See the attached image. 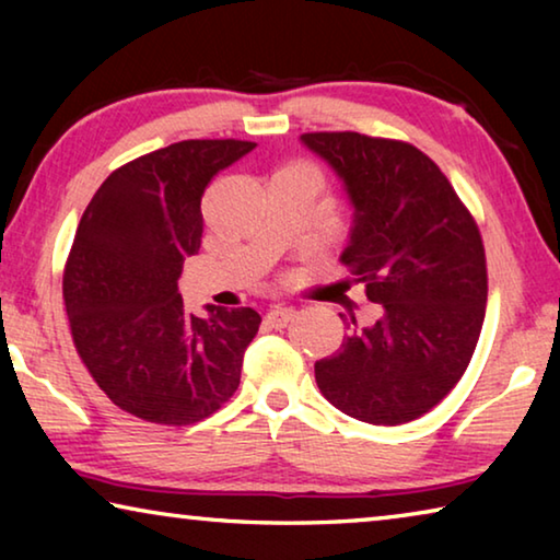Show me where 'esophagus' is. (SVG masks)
I'll use <instances>...</instances> for the list:
<instances>
[{
    "mask_svg": "<svg viewBox=\"0 0 560 560\" xmlns=\"http://www.w3.org/2000/svg\"><path fill=\"white\" fill-rule=\"evenodd\" d=\"M293 316H296V311H293V308H289V306H273L269 314H267V324L271 328H283Z\"/></svg>",
    "mask_w": 560,
    "mask_h": 560,
    "instance_id": "esophagus-1",
    "label": "esophagus"
}]
</instances>
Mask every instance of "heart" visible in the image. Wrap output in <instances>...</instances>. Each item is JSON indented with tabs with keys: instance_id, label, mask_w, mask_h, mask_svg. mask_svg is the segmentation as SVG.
Listing matches in <instances>:
<instances>
[{
	"instance_id": "obj_1",
	"label": "heart",
	"mask_w": 560,
	"mask_h": 560,
	"mask_svg": "<svg viewBox=\"0 0 560 560\" xmlns=\"http://www.w3.org/2000/svg\"><path fill=\"white\" fill-rule=\"evenodd\" d=\"M279 173H299V175H306V177H314L316 179V170L311 167L308 163H291L287 167H281Z\"/></svg>"
}]
</instances>
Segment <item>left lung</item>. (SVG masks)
Returning <instances> with one entry per match:
<instances>
[{"mask_svg":"<svg viewBox=\"0 0 560 560\" xmlns=\"http://www.w3.org/2000/svg\"><path fill=\"white\" fill-rule=\"evenodd\" d=\"M343 179L353 230L340 261L381 318L316 363L326 400L368 424L412 422L467 371L487 311L479 226L422 150L363 132H303Z\"/></svg>","mask_w":560,"mask_h":560,"instance_id":"left-lung-1","label":"left lung"}]
</instances>
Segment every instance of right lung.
<instances>
[{
	"instance_id": "right-lung-1",
	"label": "right lung",
	"mask_w": 560,
	"mask_h": 560,
	"mask_svg": "<svg viewBox=\"0 0 560 560\" xmlns=\"http://www.w3.org/2000/svg\"><path fill=\"white\" fill-rule=\"evenodd\" d=\"M249 140H183L130 160L83 212L63 269L73 346L120 410L155 424H195L230 400L254 308L189 314L177 291L202 244V195Z\"/></svg>"
}]
</instances>
